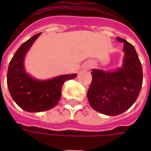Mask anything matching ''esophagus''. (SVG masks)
Instances as JSON below:
<instances>
[{"label":"esophagus","mask_w":151,"mask_h":151,"mask_svg":"<svg viewBox=\"0 0 151 151\" xmlns=\"http://www.w3.org/2000/svg\"><path fill=\"white\" fill-rule=\"evenodd\" d=\"M83 68H84V69H86V70H88V69H90L91 68V65H86Z\"/></svg>","instance_id":"1"}]
</instances>
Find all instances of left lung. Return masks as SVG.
Masks as SVG:
<instances>
[{"label":"left lung","instance_id":"1","mask_svg":"<svg viewBox=\"0 0 151 151\" xmlns=\"http://www.w3.org/2000/svg\"><path fill=\"white\" fill-rule=\"evenodd\" d=\"M124 52L122 68L114 72L92 69V82L87 92L93 109L108 116H117L135 103L142 88V67L134 47L122 38Z\"/></svg>","mask_w":151,"mask_h":151}]
</instances>
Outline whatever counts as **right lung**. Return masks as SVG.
<instances>
[{
	"instance_id": "obj_1",
	"label": "right lung",
	"mask_w": 151,
	"mask_h": 151,
	"mask_svg": "<svg viewBox=\"0 0 151 151\" xmlns=\"http://www.w3.org/2000/svg\"><path fill=\"white\" fill-rule=\"evenodd\" d=\"M40 34L35 35L19 47L10 60L7 73V86L11 97L20 108L29 112H40L54 108L60 99L63 84L77 76L73 73L40 81L26 73L25 55Z\"/></svg>"
}]
</instances>
